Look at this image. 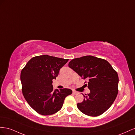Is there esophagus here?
Listing matches in <instances>:
<instances>
[{
	"mask_svg": "<svg viewBox=\"0 0 135 135\" xmlns=\"http://www.w3.org/2000/svg\"><path fill=\"white\" fill-rule=\"evenodd\" d=\"M72 93H73V94H78V91H75V90H73Z\"/></svg>",
	"mask_w": 135,
	"mask_h": 135,
	"instance_id": "esophagus-1",
	"label": "esophagus"
}]
</instances>
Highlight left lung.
<instances>
[{"mask_svg": "<svg viewBox=\"0 0 135 135\" xmlns=\"http://www.w3.org/2000/svg\"><path fill=\"white\" fill-rule=\"evenodd\" d=\"M68 66L88 81L90 93L78 103L79 110L90 117L102 114L112 105L118 93L117 72L107 60L91 55L72 59Z\"/></svg>", "mask_w": 135, "mask_h": 135, "instance_id": "1", "label": "left lung"}]
</instances>
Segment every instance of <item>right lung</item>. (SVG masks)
I'll use <instances>...</instances> for the list:
<instances>
[{
	"label": "right lung",
	"instance_id": "obj_1",
	"mask_svg": "<svg viewBox=\"0 0 135 135\" xmlns=\"http://www.w3.org/2000/svg\"><path fill=\"white\" fill-rule=\"evenodd\" d=\"M68 59L44 55L33 57L22 69L20 79L22 94L30 106L38 114L52 115L59 111L70 89L54 90L52 80Z\"/></svg>",
	"mask_w": 135,
	"mask_h": 135
}]
</instances>
